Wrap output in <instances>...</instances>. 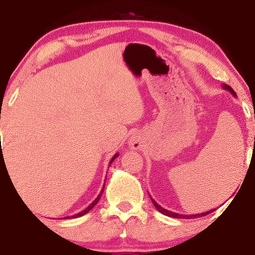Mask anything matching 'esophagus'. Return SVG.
<instances>
[{
    "mask_svg": "<svg viewBox=\"0 0 255 255\" xmlns=\"http://www.w3.org/2000/svg\"><path fill=\"white\" fill-rule=\"evenodd\" d=\"M131 146L134 148V150H137V148H139L141 145H140V141L138 139H132L131 140Z\"/></svg>",
    "mask_w": 255,
    "mask_h": 255,
    "instance_id": "obj_1",
    "label": "esophagus"
}]
</instances>
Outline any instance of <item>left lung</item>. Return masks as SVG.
<instances>
[{
	"mask_svg": "<svg viewBox=\"0 0 255 255\" xmlns=\"http://www.w3.org/2000/svg\"><path fill=\"white\" fill-rule=\"evenodd\" d=\"M224 89H226V90H229L231 94H232L233 96H237V94L236 92H234V90L232 88L230 87V85H224L223 87ZM151 198V197H150ZM151 200H152V203H153V205H154V207L157 208L158 211H159L160 213H163V214H165V216H167V217H172V218H179V219H190V218H198V217H205V216H207L208 213H211V212H213V211H216V208H214V210H211V211H207V212H203V213H199V214H190V216H185V214H179V213H176V212H171V211H167V210H165V208H163L160 206V205H158L156 201H154L153 199H152L151 198Z\"/></svg>",
	"mask_w": 255,
	"mask_h": 255,
	"instance_id": "8db88e82",
	"label": "left lung"
}]
</instances>
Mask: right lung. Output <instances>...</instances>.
<instances>
[{
    "label": "right lung",
    "mask_w": 255,
    "mask_h": 255,
    "mask_svg": "<svg viewBox=\"0 0 255 255\" xmlns=\"http://www.w3.org/2000/svg\"><path fill=\"white\" fill-rule=\"evenodd\" d=\"M117 157H118V153H116V154H115V156L111 158V160H110V164H111V163H112V161H114V160H115V159H116V158H117ZM104 186H105V185H104ZM104 186H103V188H102L101 193H99V194H98V197H97V198H96V199H95L94 201H92V203H91L90 205H89V206H88L87 208H85V210H84V211H82V212H79V213H76V214H74V216H71V217H65V218H64V219H69V218H78V217H82V216H84V214H87V213L89 212V211H90V210H91V208H94V207L96 206V205H97V203H98V201H99V199H101L102 194H103V192H104Z\"/></svg>",
    "instance_id": "1"
}]
</instances>
